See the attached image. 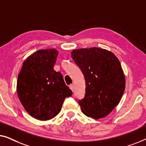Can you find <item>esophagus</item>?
<instances>
[{
    "instance_id": "34e87169",
    "label": "esophagus",
    "mask_w": 146,
    "mask_h": 146,
    "mask_svg": "<svg viewBox=\"0 0 146 146\" xmlns=\"http://www.w3.org/2000/svg\"><path fill=\"white\" fill-rule=\"evenodd\" d=\"M69 88H70V89H71L72 91H74V85H73V84H71V85H69Z\"/></svg>"
}]
</instances>
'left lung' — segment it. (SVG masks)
Here are the masks:
<instances>
[{
    "label": "left lung",
    "mask_w": 146,
    "mask_h": 146,
    "mask_svg": "<svg viewBox=\"0 0 146 146\" xmlns=\"http://www.w3.org/2000/svg\"><path fill=\"white\" fill-rule=\"evenodd\" d=\"M71 57L85 79V95L79 101L88 117L99 119L109 114L120 102L126 79L118 59L99 48L74 50Z\"/></svg>",
    "instance_id": "8db88e82"
}]
</instances>
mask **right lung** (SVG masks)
I'll return each instance as SVG.
<instances>
[{
    "label": "right lung",
    "instance_id": "obj_1",
    "mask_svg": "<svg viewBox=\"0 0 146 146\" xmlns=\"http://www.w3.org/2000/svg\"><path fill=\"white\" fill-rule=\"evenodd\" d=\"M57 55L55 49L37 51L26 59L18 74V98L26 112L37 120L54 118L65 98L72 95L61 73L53 69Z\"/></svg>",
    "mask_w": 146,
    "mask_h": 146
}]
</instances>
